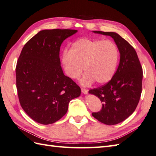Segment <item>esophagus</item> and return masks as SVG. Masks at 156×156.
<instances>
[{"mask_svg": "<svg viewBox=\"0 0 156 156\" xmlns=\"http://www.w3.org/2000/svg\"><path fill=\"white\" fill-rule=\"evenodd\" d=\"M81 92L83 94H87V92H88V90H86V89H83V88H81Z\"/></svg>", "mask_w": 156, "mask_h": 156, "instance_id": "1", "label": "esophagus"}]
</instances>
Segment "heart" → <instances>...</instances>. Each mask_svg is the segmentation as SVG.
Segmentation results:
<instances>
[{
	"label": "heart",
	"instance_id": "b5f03b06",
	"mask_svg": "<svg viewBox=\"0 0 156 156\" xmlns=\"http://www.w3.org/2000/svg\"><path fill=\"white\" fill-rule=\"evenodd\" d=\"M119 60V50L110 40L82 38L70 48L69 53L62 56L61 62L66 75L72 79H80L81 85L87 86L94 81L98 84L109 82L115 73Z\"/></svg>",
	"mask_w": 156,
	"mask_h": 156
}]
</instances>
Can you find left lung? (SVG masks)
Returning a JSON list of instances; mask_svg holds the SVG:
<instances>
[{
    "label": "left lung",
    "instance_id": "left-lung-1",
    "mask_svg": "<svg viewBox=\"0 0 156 156\" xmlns=\"http://www.w3.org/2000/svg\"><path fill=\"white\" fill-rule=\"evenodd\" d=\"M95 34L113 38L119 50V67L106 85L89 91L102 102V108L92 116L108 125L121 122L135 110L142 90L143 71L135 50L126 40L115 32L93 31Z\"/></svg>",
    "mask_w": 156,
    "mask_h": 156
}]
</instances>
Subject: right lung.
Returning <instances> with one entry per match:
<instances>
[{"instance_id":"add662e5","label":"right lung","mask_w":156,"mask_h":156,"mask_svg":"<svg viewBox=\"0 0 156 156\" xmlns=\"http://www.w3.org/2000/svg\"><path fill=\"white\" fill-rule=\"evenodd\" d=\"M75 30H44L25 44L16 66V84L22 108L40 124L58 121L68 110L70 101L81 89L66 77L60 66L63 41Z\"/></svg>"}]
</instances>
